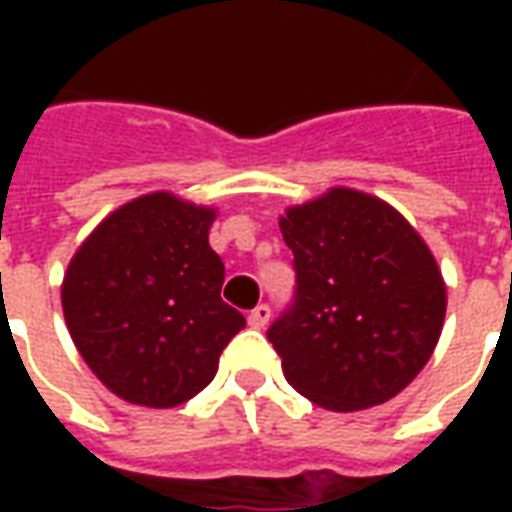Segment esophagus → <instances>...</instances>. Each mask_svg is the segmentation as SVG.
I'll return each mask as SVG.
<instances>
[{
  "label": "esophagus",
  "instance_id": "34e87169",
  "mask_svg": "<svg viewBox=\"0 0 512 512\" xmlns=\"http://www.w3.org/2000/svg\"><path fill=\"white\" fill-rule=\"evenodd\" d=\"M268 321H271V307L268 304H257L255 310L249 312V326L252 329H266Z\"/></svg>",
  "mask_w": 512,
  "mask_h": 512
}]
</instances>
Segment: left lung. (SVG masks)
Listing matches in <instances>:
<instances>
[{
	"mask_svg": "<svg viewBox=\"0 0 512 512\" xmlns=\"http://www.w3.org/2000/svg\"><path fill=\"white\" fill-rule=\"evenodd\" d=\"M296 299L268 329L288 384L329 411L403 392L439 343L447 285L389 202L334 186L279 216Z\"/></svg>",
	"mask_w": 512,
	"mask_h": 512,
	"instance_id": "obj_1",
	"label": "left lung"
}]
</instances>
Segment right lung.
Wrapping results in <instances>:
<instances>
[{"mask_svg": "<svg viewBox=\"0 0 512 512\" xmlns=\"http://www.w3.org/2000/svg\"><path fill=\"white\" fill-rule=\"evenodd\" d=\"M216 208L153 191L87 235L62 279V312L101 384L134 406L172 408L211 384L246 318L222 301L208 244Z\"/></svg>", "mask_w": 512, "mask_h": 512, "instance_id": "obj_1", "label": "right lung"}]
</instances>
